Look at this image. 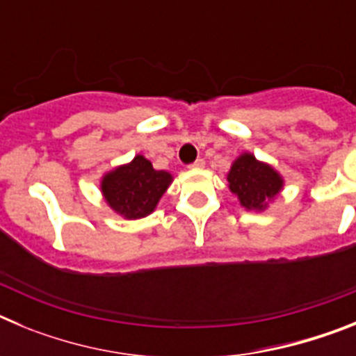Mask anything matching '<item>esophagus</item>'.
I'll list each match as a JSON object with an SVG mask.
<instances>
[{"label":"esophagus","instance_id":"obj_1","mask_svg":"<svg viewBox=\"0 0 356 356\" xmlns=\"http://www.w3.org/2000/svg\"><path fill=\"white\" fill-rule=\"evenodd\" d=\"M188 168H193V169H201V168H205V160L203 159H197L196 162H193Z\"/></svg>","mask_w":356,"mask_h":356}]
</instances>
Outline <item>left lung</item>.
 <instances>
[{
  "mask_svg": "<svg viewBox=\"0 0 356 356\" xmlns=\"http://www.w3.org/2000/svg\"><path fill=\"white\" fill-rule=\"evenodd\" d=\"M229 191L248 210H264L284 187L282 176L250 153L238 156L228 172Z\"/></svg>",
  "mask_w": 356,
  "mask_h": 356,
  "instance_id": "1",
  "label": "left lung"
}]
</instances>
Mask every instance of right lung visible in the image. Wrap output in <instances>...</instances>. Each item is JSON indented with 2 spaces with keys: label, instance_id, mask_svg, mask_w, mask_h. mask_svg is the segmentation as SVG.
Returning <instances> with one entry per match:
<instances>
[{
  "label": "right lung",
  "instance_id": "1",
  "mask_svg": "<svg viewBox=\"0 0 356 356\" xmlns=\"http://www.w3.org/2000/svg\"><path fill=\"white\" fill-rule=\"evenodd\" d=\"M172 176L153 169L149 160L137 155L130 163L105 175L102 191L106 203L127 219H140L155 210Z\"/></svg>",
  "mask_w": 356,
  "mask_h": 356
}]
</instances>
